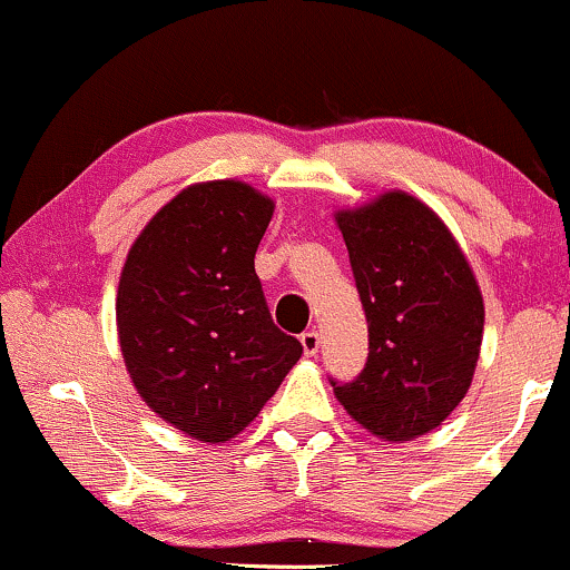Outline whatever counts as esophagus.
Masks as SVG:
<instances>
[{"label":"esophagus","instance_id":"obj_1","mask_svg":"<svg viewBox=\"0 0 570 570\" xmlns=\"http://www.w3.org/2000/svg\"><path fill=\"white\" fill-rule=\"evenodd\" d=\"M299 343H303L305 356H316L318 345H322V337H318L316 330H307V332H303V335H299Z\"/></svg>","mask_w":570,"mask_h":570}]
</instances>
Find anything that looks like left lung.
I'll return each mask as SVG.
<instances>
[{"instance_id": "1", "label": "left lung", "mask_w": 570, "mask_h": 570, "mask_svg": "<svg viewBox=\"0 0 570 570\" xmlns=\"http://www.w3.org/2000/svg\"><path fill=\"white\" fill-rule=\"evenodd\" d=\"M335 219L370 353L353 381H332V389L375 436L415 440L440 426L472 385L485 324L480 286L442 219L407 193H385Z\"/></svg>"}]
</instances>
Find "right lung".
<instances>
[{"instance_id": "right-lung-1", "label": "right lung", "mask_w": 570, "mask_h": 570, "mask_svg": "<svg viewBox=\"0 0 570 570\" xmlns=\"http://www.w3.org/2000/svg\"><path fill=\"white\" fill-rule=\"evenodd\" d=\"M273 200L244 181L181 189L130 246L117 335L144 402L200 442H227L276 394L303 345L267 311L254 254Z\"/></svg>"}]
</instances>
